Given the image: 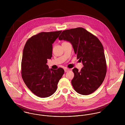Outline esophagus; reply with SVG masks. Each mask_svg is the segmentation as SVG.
<instances>
[{"instance_id":"1","label":"esophagus","mask_w":125,"mask_h":125,"mask_svg":"<svg viewBox=\"0 0 125 125\" xmlns=\"http://www.w3.org/2000/svg\"><path fill=\"white\" fill-rule=\"evenodd\" d=\"M68 71H69V69L68 68H66L64 69V71H65V72H68Z\"/></svg>"}]
</instances>
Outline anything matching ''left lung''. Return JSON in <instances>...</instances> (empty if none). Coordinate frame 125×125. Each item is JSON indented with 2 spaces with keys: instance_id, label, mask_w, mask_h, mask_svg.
<instances>
[{
  "instance_id": "obj_1",
  "label": "left lung",
  "mask_w": 125,
  "mask_h": 125,
  "mask_svg": "<svg viewBox=\"0 0 125 125\" xmlns=\"http://www.w3.org/2000/svg\"><path fill=\"white\" fill-rule=\"evenodd\" d=\"M59 39L69 41L77 59L84 65L80 71L74 68L72 86L78 93L89 95L98 89L105 78L107 65L103 46L99 39L82 27L65 30Z\"/></svg>"
}]
</instances>
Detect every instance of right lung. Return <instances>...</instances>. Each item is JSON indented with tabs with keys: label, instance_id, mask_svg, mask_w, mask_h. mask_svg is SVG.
<instances>
[{
	"label": "right lung",
	"instance_id": "right-lung-1",
	"mask_svg": "<svg viewBox=\"0 0 125 125\" xmlns=\"http://www.w3.org/2000/svg\"><path fill=\"white\" fill-rule=\"evenodd\" d=\"M61 32H41L32 36L27 41L23 50L22 79L27 88L40 98L48 97L54 93L64 72L62 68L49 69L46 64L47 59L52 57V44Z\"/></svg>",
	"mask_w": 125,
	"mask_h": 125
}]
</instances>
